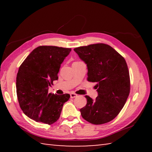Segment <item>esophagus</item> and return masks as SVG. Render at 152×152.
Wrapping results in <instances>:
<instances>
[{"label":"esophagus","instance_id":"obj_1","mask_svg":"<svg viewBox=\"0 0 152 152\" xmlns=\"http://www.w3.org/2000/svg\"><path fill=\"white\" fill-rule=\"evenodd\" d=\"M77 96V94L74 93V92H72V93H70V98L71 99H73V98H75Z\"/></svg>","mask_w":152,"mask_h":152}]
</instances>
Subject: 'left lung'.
I'll use <instances>...</instances> for the list:
<instances>
[{"label":"left lung","mask_w":152,"mask_h":152,"mask_svg":"<svg viewBox=\"0 0 152 152\" xmlns=\"http://www.w3.org/2000/svg\"><path fill=\"white\" fill-rule=\"evenodd\" d=\"M86 63L89 82H96L98 96H85L87 103L80 110L84 119L101 125L116 117L124 107L130 92V78L126 61L116 50L104 43L74 48Z\"/></svg>","instance_id":"8db88e82"}]
</instances>
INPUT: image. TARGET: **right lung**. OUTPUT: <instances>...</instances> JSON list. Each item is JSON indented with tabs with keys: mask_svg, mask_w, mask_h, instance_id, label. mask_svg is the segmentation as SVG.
Returning <instances> with one entry per match:
<instances>
[{
	"mask_svg": "<svg viewBox=\"0 0 152 152\" xmlns=\"http://www.w3.org/2000/svg\"><path fill=\"white\" fill-rule=\"evenodd\" d=\"M70 51L71 48L39 46L20 66L16 80L17 99L30 119L51 125L60 118L70 95L49 93L48 89L58 79L61 64Z\"/></svg>",
	"mask_w": 152,
	"mask_h": 152,
	"instance_id": "1",
	"label": "right lung"
}]
</instances>
